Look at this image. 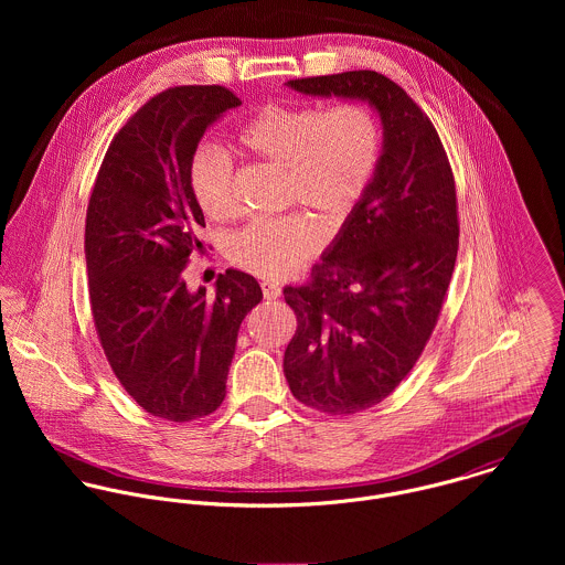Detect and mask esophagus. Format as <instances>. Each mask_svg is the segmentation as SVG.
<instances>
[{"mask_svg":"<svg viewBox=\"0 0 565 565\" xmlns=\"http://www.w3.org/2000/svg\"><path fill=\"white\" fill-rule=\"evenodd\" d=\"M260 289H263V298L265 300H276L280 296V287L276 282H269V280H263L260 282Z\"/></svg>","mask_w":565,"mask_h":565,"instance_id":"obj_1","label":"esophagus"}]
</instances>
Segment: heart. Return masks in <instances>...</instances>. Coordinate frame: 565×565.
<instances>
[{"mask_svg": "<svg viewBox=\"0 0 565 565\" xmlns=\"http://www.w3.org/2000/svg\"><path fill=\"white\" fill-rule=\"evenodd\" d=\"M237 146L256 161L285 171L287 204L318 211L341 224L365 198L381 161L383 135L374 113L361 104L322 110L307 104H267L237 132ZM189 182L211 220L237 213V184L231 159L202 146L189 162ZM322 237L305 215L247 224L231 239V258L252 274L280 280L291 276L320 247Z\"/></svg>", "mask_w": 565, "mask_h": 565, "instance_id": "obj_1", "label": "heart"}]
</instances>
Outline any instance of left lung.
<instances>
[{
    "mask_svg": "<svg viewBox=\"0 0 565 565\" xmlns=\"http://www.w3.org/2000/svg\"><path fill=\"white\" fill-rule=\"evenodd\" d=\"M311 97L367 102L383 124L376 175L302 287L285 350L291 394L330 415L385 401L437 323L459 249L455 178L439 135L394 81L343 72L287 82Z\"/></svg>",
    "mask_w": 565,
    "mask_h": 565,
    "instance_id": "8db88e82",
    "label": "left lung"
}]
</instances>
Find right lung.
<instances>
[{"label": "right lung", "mask_w": 565, "mask_h": 565, "mask_svg": "<svg viewBox=\"0 0 565 565\" xmlns=\"http://www.w3.org/2000/svg\"><path fill=\"white\" fill-rule=\"evenodd\" d=\"M242 99L226 86H173L115 135L99 167L84 228L88 298L104 354L148 413L189 422L226 398L243 318L263 300L254 276L228 269L186 289L204 213L189 162L206 128Z\"/></svg>", "instance_id": "obj_1"}]
</instances>
